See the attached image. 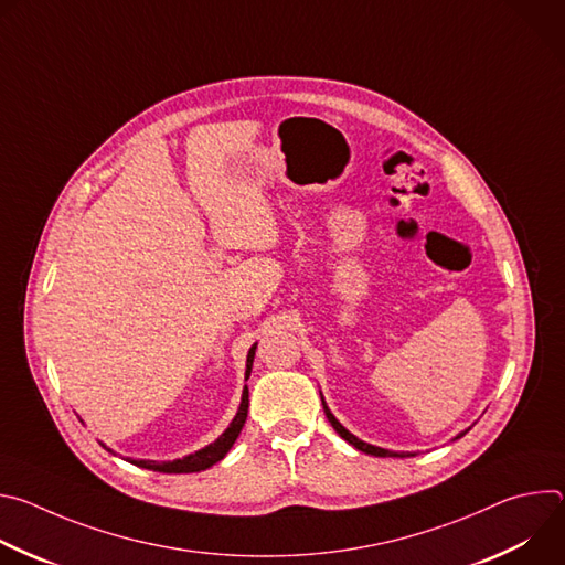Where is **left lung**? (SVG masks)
<instances>
[{
	"label": "left lung",
	"mask_w": 565,
	"mask_h": 565,
	"mask_svg": "<svg viewBox=\"0 0 565 565\" xmlns=\"http://www.w3.org/2000/svg\"><path fill=\"white\" fill-rule=\"evenodd\" d=\"M319 395H321V391H319ZM321 405H324V414H327V418H329V423L333 425V429L349 443V445H353L355 449H360V451H364V454H371V456H399V458H405V456H416V454H405V451H388V449H382V447H375V445H369V443H364V440H360L358 436H353L333 414H331V409H329V405H327V399H324V395H321ZM469 429H465V431H460L454 440H458V438H462L465 434H467Z\"/></svg>",
	"instance_id": "left-lung-1"
}]
</instances>
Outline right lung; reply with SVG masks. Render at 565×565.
Wrapping results in <instances>:
<instances>
[{"mask_svg": "<svg viewBox=\"0 0 565 565\" xmlns=\"http://www.w3.org/2000/svg\"><path fill=\"white\" fill-rule=\"evenodd\" d=\"M255 349L257 344L250 347L248 351V360H246V380L250 377V371H253V362H255ZM248 386H244V393H241V405L236 409V416L232 418V423L227 425V429L214 440L210 443L207 447L190 454V456H183V458H177V460H166V462H156V460H136V458H125L129 460L131 465H138L142 469H151V471H163V473H192V471H203L207 467H212L214 462H218L221 458H225V454L232 449L234 440L238 438L241 429H244L246 425V418H248ZM105 447V445H103ZM109 449V447H107ZM111 451V449H109Z\"/></svg>", "mask_w": 565, "mask_h": 565, "instance_id": "add662e5", "label": "right lung"}]
</instances>
